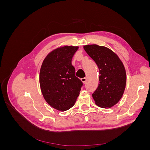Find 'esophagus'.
<instances>
[{
	"label": "esophagus",
	"mask_w": 150,
	"mask_h": 150,
	"mask_svg": "<svg viewBox=\"0 0 150 150\" xmlns=\"http://www.w3.org/2000/svg\"><path fill=\"white\" fill-rule=\"evenodd\" d=\"M81 81H82V82L83 83H86V81H87V78H81Z\"/></svg>",
	"instance_id": "esophagus-1"
}]
</instances>
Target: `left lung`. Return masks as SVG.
Instances as JSON below:
<instances>
[{"mask_svg": "<svg viewBox=\"0 0 150 150\" xmlns=\"http://www.w3.org/2000/svg\"><path fill=\"white\" fill-rule=\"evenodd\" d=\"M84 49L96 62L99 70V83L92 96L96 105L111 108L118 103L125 91L126 75L125 67L111 49L96 44L84 46Z\"/></svg>", "mask_w": 150, "mask_h": 150, "instance_id": "8db88e82", "label": "left lung"}]
</instances>
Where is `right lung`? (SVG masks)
Segmentation results:
<instances>
[{
    "label": "right lung",
    "mask_w": 150,
    "mask_h": 150,
    "mask_svg": "<svg viewBox=\"0 0 150 150\" xmlns=\"http://www.w3.org/2000/svg\"><path fill=\"white\" fill-rule=\"evenodd\" d=\"M78 47L64 46L50 52L40 70L39 83L45 100L64 111L74 105L83 83L75 76L71 61Z\"/></svg>",
    "instance_id": "obj_1"
}]
</instances>
